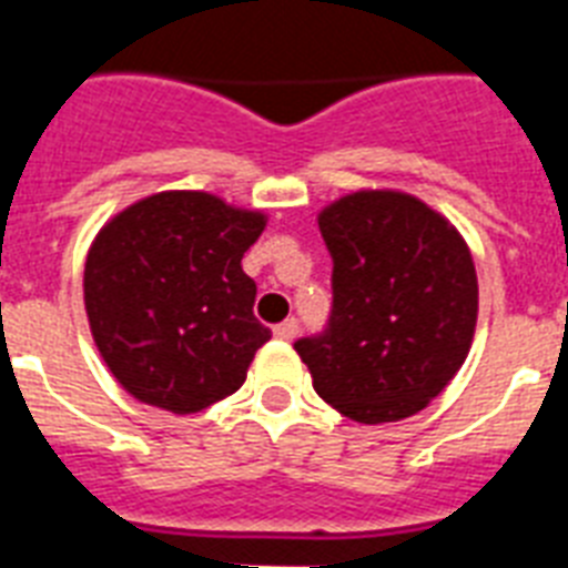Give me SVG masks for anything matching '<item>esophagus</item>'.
I'll use <instances>...</instances> for the list:
<instances>
[{
    "mask_svg": "<svg viewBox=\"0 0 568 568\" xmlns=\"http://www.w3.org/2000/svg\"><path fill=\"white\" fill-rule=\"evenodd\" d=\"M297 329H301V324H297V318H288L283 321V324H276L274 327V336L283 338V342H292L294 336H297Z\"/></svg>",
    "mask_w": 568,
    "mask_h": 568,
    "instance_id": "esophagus-1",
    "label": "esophagus"
}]
</instances>
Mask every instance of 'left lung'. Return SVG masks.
<instances>
[{"mask_svg":"<svg viewBox=\"0 0 568 568\" xmlns=\"http://www.w3.org/2000/svg\"><path fill=\"white\" fill-rule=\"evenodd\" d=\"M333 312L294 342L312 386L359 424L422 413L463 368L477 324V274L457 226L404 191H354L321 209Z\"/></svg>","mask_w":568,"mask_h":568,"instance_id":"8db88e82","label":"left lung"}]
</instances>
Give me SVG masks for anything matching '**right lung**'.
Returning a JSON list of instances; mask_svg holds the SVG:
<instances>
[{
  "label": "right lung",
  "mask_w": 568,
  "mask_h": 568,
  "mask_svg": "<svg viewBox=\"0 0 568 568\" xmlns=\"http://www.w3.org/2000/svg\"><path fill=\"white\" fill-rule=\"evenodd\" d=\"M267 217L205 191L126 205L93 239L84 312L100 356L141 404L200 413L239 392L271 329L241 258Z\"/></svg>",
  "instance_id": "obj_1"
}]
</instances>
